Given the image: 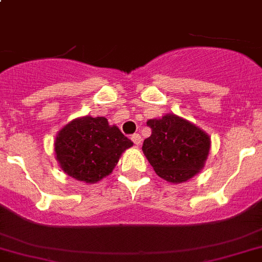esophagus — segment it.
Segmentation results:
<instances>
[{"label": "esophagus", "mask_w": 262, "mask_h": 262, "mask_svg": "<svg viewBox=\"0 0 262 262\" xmlns=\"http://www.w3.org/2000/svg\"><path fill=\"white\" fill-rule=\"evenodd\" d=\"M130 138H132V141H133L134 145H136V146H140V145H141V141H142V140H141V136H140V134H138V133L133 134V136H132Z\"/></svg>", "instance_id": "34e87169"}]
</instances>
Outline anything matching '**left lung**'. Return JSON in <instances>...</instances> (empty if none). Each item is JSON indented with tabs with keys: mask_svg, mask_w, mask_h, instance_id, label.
I'll return each mask as SVG.
<instances>
[{
	"mask_svg": "<svg viewBox=\"0 0 262 262\" xmlns=\"http://www.w3.org/2000/svg\"><path fill=\"white\" fill-rule=\"evenodd\" d=\"M151 136L142 150L154 171L171 183L188 181L202 170L210 151V137L175 115L153 118L146 122Z\"/></svg>",
	"mask_w": 262,
	"mask_h": 262,
	"instance_id": "1",
	"label": "left lung"
}]
</instances>
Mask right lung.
<instances>
[{
    "mask_svg": "<svg viewBox=\"0 0 262 262\" xmlns=\"http://www.w3.org/2000/svg\"><path fill=\"white\" fill-rule=\"evenodd\" d=\"M133 145L105 117L76 118L59 132L55 141L56 159L70 177L96 183L109 175L124 150Z\"/></svg>",
    "mask_w": 262,
    "mask_h": 262,
    "instance_id": "right-lung-1",
    "label": "right lung"
}]
</instances>
